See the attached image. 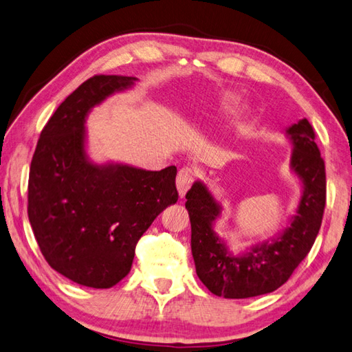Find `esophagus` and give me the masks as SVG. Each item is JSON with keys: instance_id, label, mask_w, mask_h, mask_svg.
<instances>
[{"instance_id": "obj_1", "label": "esophagus", "mask_w": 352, "mask_h": 352, "mask_svg": "<svg viewBox=\"0 0 352 352\" xmlns=\"http://www.w3.org/2000/svg\"><path fill=\"white\" fill-rule=\"evenodd\" d=\"M192 181H194V171L191 168L184 167L179 170L177 177H176V186H177L179 197H185V194L190 190Z\"/></svg>"}]
</instances>
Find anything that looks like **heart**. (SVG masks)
<instances>
[{
    "instance_id": "heart-1",
    "label": "heart",
    "mask_w": 352,
    "mask_h": 352,
    "mask_svg": "<svg viewBox=\"0 0 352 352\" xmlns=\"http://www.w3.org/2000/svg\"><path fill=\"white\" fill-rule=\"evenodd\" d=\"M235 105H236V100H235V99L230 100V102H229V107H235Z\"/></svg>"
}]
</instances>
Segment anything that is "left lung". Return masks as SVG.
<instances>
[{
	"label": "left lung",
	"mask_w": 352,
	"mask_h": 352,
	"mask_svg": "<svg viewBox=\"0 0 352 352\" xmlns=\"http://www.w3.org/2000/svg\"><path fill=\"white\" fill-rule=\"evenodd\" d=\"M292 146V173L301 184V197L289 224L276 236L233 254L228 241L215 232L221 203L208 185L196 181L186 192L185 208L191 221V252L196 272L210 292L224 298H250L276 291L292 276L310 252L325 208V166L307 119L286 128Z\"/></svg>",
	"instance_id": "left-lung-1"
}]
</instances>
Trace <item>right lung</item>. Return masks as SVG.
I'll use <instances>...</instances> for the list:
<instances>
[{
	"label": "right lung",
	"mask_w": 352,
	"mask_h": 352,
	"mask_svg": "<svg viewBox=\"0 0 352 352\" xmlns=\"http://www.w3.org/2000/svg\"><path fill=\"white\" fill-rule=\"evenodd\" d=\"M137 81L96 75L82 82L46 123L31 160V229L51 268L82 286L108 289L126 277L138 239L177 201L175 166L151 171L87 153L90 111Z\"/></svg>",
	"instance_id": "right-lung-1"
}]
</instances>
